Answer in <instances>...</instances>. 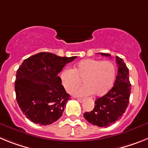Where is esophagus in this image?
<instances>
[{
  "instance_id": "esophagus-1",
  "label": "esophagus",
  "mask_w": 148,
  "mask_h": 148,
  "mask_svg": "<svg viewBox=\"0 0 148 148\" xmlns=\"http://www.w3.org/2000/svg\"><path fill=\"white\" fill-rule=\"evenodd\" d=\"M77 100L78 101H79V102L80 103H82L84 101V99H77Z\"/></svg>"
}]
</instances>
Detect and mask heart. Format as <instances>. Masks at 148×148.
Here are the masks:
<instances>
[{
	"instance_id": "b5f03b06",
	"label": "heart",
	"mask_w": 148,
	"mask_h": 148,
	"mask_svg": "<svg viewBox=\"0 0 148 148\" xmlns=\"http://www.w3.org/2000/svg\"><path fill=\"white\" fill-rule=\"evenodd\" d=\"M116 67L111 61L88 58L77 63L73 70L66 69L61 73V83L66 92H73L82 80L84 85L73 92L75 96H103L113 87Z\"/></svg>"
}]
</instances>
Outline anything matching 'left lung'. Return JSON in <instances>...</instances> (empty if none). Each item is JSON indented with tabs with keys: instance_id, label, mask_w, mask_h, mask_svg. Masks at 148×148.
I'll list each match as a JSON object with an SVG mask.
<instances>
[{
	"instance_id": "obj_1",
	"label": "left lung",
	"mask_w": 148,
	"mask_h": 148,
	"mask_svg": "<svg viewBox=\"0 0 148 148\" xmlns=\"http://www.w3.org/2000/svg\"><path fill=\"white\" fill-rule=\"evenodd\" d=\"M101 56L110 57V54L100 53ZM118 74L114 86L107 94L95 101V107L91 112H86L84 117L88 122L104 127L113 125L126 110L131 92L129 80V70L122 58L116 57Z\"/></svg>"
}]
</instances>
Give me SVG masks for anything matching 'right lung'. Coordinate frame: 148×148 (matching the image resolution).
Segmentation results:
<instances>
[{
    "mask_svg": "<svg viewBox=\"0 0 148 148\" xmlns=\"http://www.w3.org/2000/svg\"><path fill=\"white\" fill-rule=\"evenodd\" d=\"M75 58L39 53L23 61L17 70L15 90L19 108L28 119L46 126L62 116L70 96L58 74Z\"/></svg>",
    "mask_w": 148,
    "mask_h": 148,
    "instance_id": "add662e5",
    "label": "right lung"
}]
</instances>
